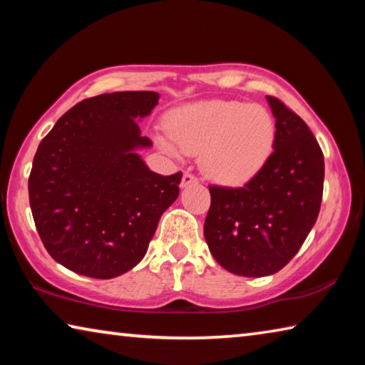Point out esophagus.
Listing matches in <instances>:
<instances>
[{"label":"esophagus","mask_w":365,"mask_h":365,"mask_svg":"<svg viewBox=\"0 0 365 365\" xmlns=\"http://www.w3.org/2000/svg\"><path fill=\"white\" fill-rule=\"evenodd\" d=\"M197 182V177H195L191 172H185L183 177H182V187H187L190 183H196Z\"/></svg>","instance_id":"34e87169"}]
</instances>
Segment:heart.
Returning <instances> with one entry per match:
<instances>
[{
    "label": "heart",
    "instance_id": "b5f03b06",
    "mask_svg": "<svg viewBox=\"0 0 365 365\" xmlns=\"http://www.w3.org/2000/svg\"><path fill=\"white\" fill-rule=\"evenodd\" d=\"M170 138L158 137L165 153H201V168L214 180L243 183L261 170L274 151L277 127L261 104L206 101L175 110Z\"/></svg>",
    "mask_w": 365,
    "mask_h": 365
}]
</instances>
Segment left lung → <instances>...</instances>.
Instances as JSON below:
<instances>
[{
	"instance_id": "left-lung-1",
	"label": "left lung",
	"mask_w": 365,
	"mask_h": 365,
	"mask_svg": "<svg viewBox=\"0 0 365 365\" xmlns=\"http://www.w3.org/2000/svg\"><path fill=\"white\" fill-rule=\"evenodd\" d=\"M275 145L267 164L240 188L211 185L205 222L209 251L222 267L265 277L285 267L317 220L324 193V154L306 122L267 96Z\"/></svg>"
}]
</instances>
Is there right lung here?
<instances>
[{"mask_svg": "<svg viewBox=\"0 0 365 365\" xmlns=\"http://www.w3.org/2000/svg\"><path fill=\"white\" fill-rule=\"evenodd\" d=\"M156 91L86 98L56 122L35 153L29 200L54 261L91 279H114L146 255L160 215L178 197L182 172L159 175L135 151L151 146L137 117Z\"/></svg>", "mask_w": 365, "mask_h": 365, "instance_id": "obj_1", "label": "right lung"}]
</instances>
